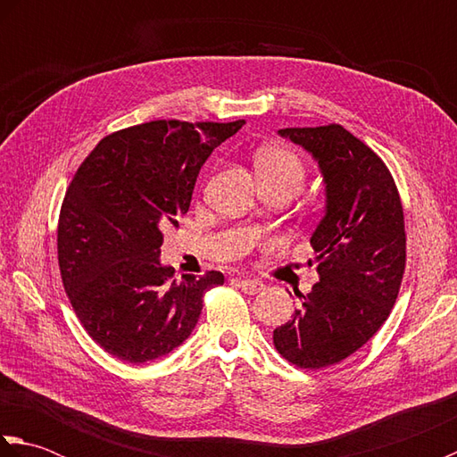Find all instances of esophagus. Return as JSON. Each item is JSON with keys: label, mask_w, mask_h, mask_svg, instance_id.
I'll list each match as a JSON object with an SVG mask.
<instances>
[{"label": "esophagus", "mask_w": 457, "mask_h": 457, "mask_svg": "<svg viewBox=\"0 0 457 457\" xmlns=\"http://www.w3.org/2000/svg\"><path fill=\"white\" fill-rule=\"evenodd\" d=\"M237 287L247 295H257L265 288V285L257 278H237Z\"/></svg>", "instance_id": "1"}]
</instances>
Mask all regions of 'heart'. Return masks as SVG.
I'll return each mask as SVG.
<instances>
[{
    "mask_svg": "<svg viewBox=\"0 0 457 457\" xmlns=\"http://www.w3.org/2000/svg\"><path fill=\"white\" fill-rule=\"evenodd\" d=\"M255 167L263 184H285L293 192L303 188L306 180V164L300 154L280 145L259 149Z\"/></svg>",
    "mask_w": 457,
    "mask_h": 457,
    "instance_id": "b5f03b06",
    "label": "heart"
}]
</instances>
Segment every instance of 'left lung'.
Segmentation results:
<instances>
[{
  "instance_id": "left-lung-1",
  "label": "left lung",
  "mask_w": 457,
  "mask_h": 457,
  "mask_svg": "<svg viewBox=\"0 0 457 457\" xmlns=\"http://www.w3.org/2000/svg\"><path fill=\"white\" fill-rule=\"evenodd\" d=\"M278 133L314 154L328 210L310 237L320 280L296 293L300 308L273 344L288 363L322 369L355 353L391 314L406 267L403 202L389 167L344 125Z\"/></svg>"
}]
</instances>
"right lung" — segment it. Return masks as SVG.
<instances>
[{
    "instance_id": "add662e5",
    "label": "right lung",
    "mask_w": 457,
    "mask_h": 457,
    "mask_svg": "<svg viewBox=\"0 0 457 457\" xmlns=\"http://www.w3.org/2000/svg\"><path fill=\"white\" fill-rule=\"evenodd\" d=\"M245 120H157L113 131L66 188L56 249L68 300L104 352L128 363L170 353L196 326L220 270L174 277L159 263L162 231L190 208L208 154Z\"/></svg>"
}]
</instances>
